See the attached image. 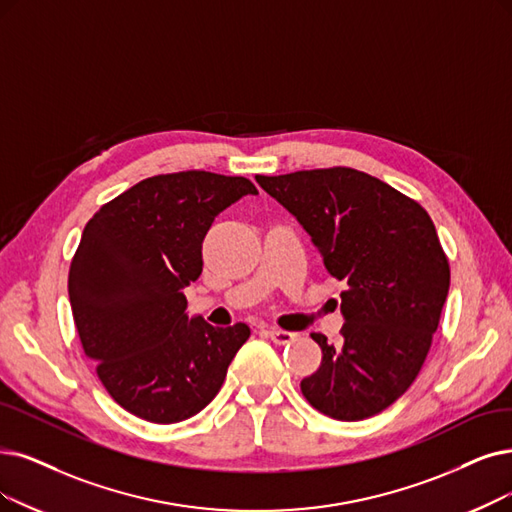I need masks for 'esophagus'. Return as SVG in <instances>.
I'll return each mask as SVG.
<instances>
[{"mask_svg":"<svg viewBox=\"0 0 512 512\" xmlns=\"http://www.w3.org/2000/svg\"><path fill=\"white\" fill-rule=\"evenodd\" d=\"M264 334H267L275 344H290L296 340L294 332H285V330H279V327H269V330H264Z\"/></svg>","mask_w":512,"mask_h":512,"instance_id":"34e87169","label":"esophagus"}]
</instances>
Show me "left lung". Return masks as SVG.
Returning a JSON list of instances; mask_svg holds the SVG:
<instances>
[{
    "label": "left lung",
    "instance_id": "obj_1",
    "mask_svg": "<svg viewBox=\"0 0 512 512\" xmlns=\"http://www.w3.org/2000/svg\"><path fill=\"white\" fill-rule=\"evenodd\" d=\"M302 224L327 273L344 279L342 344L300 391L321 414L355 422L380 414L412 386L431 349L449 290V262L418 201L353 170L256 176Z\"/></svg>",
    "mask_w": 512,
    "mask_h": 512
}]
</instances>
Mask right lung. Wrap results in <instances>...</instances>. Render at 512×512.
<instances>
[{"label": "right lung", "mask_w": 512, "mask_h": 512, "mask_svg": "<svg viewBox=\"0 0 512 512\" xmlns=\"http://www.w3.org/2000/svg\"><path fill=\"white\" fill-rule=\"evenodd\" d=\"M243 195V176L203 170L140 180L86 224L69 269V300L84 353L130 414L174 424L220 391L250 327L189 319L182 288L201 275L214 218Z\"/></svg>", "instance_id": "right-lung-1"}]
</instances>
